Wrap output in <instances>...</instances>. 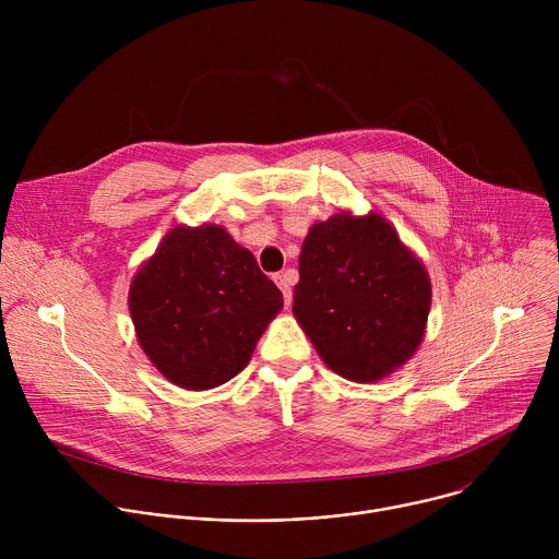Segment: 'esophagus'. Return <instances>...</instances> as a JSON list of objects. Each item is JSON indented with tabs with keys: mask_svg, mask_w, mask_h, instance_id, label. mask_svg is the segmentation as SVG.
Listing matches in <instances>:
<instances>
[{
	"mask_svg": "<svg viewBox=\"0 0 559 559\" xmlns=\"http://www.w3.org/2000/svg\"><path fill=\"white\" fill-rule=\"evenodd\" d=\"M276 285L281 287V292H283V300H285V307H289L292 305V287H294V283H296V274H294V270H287V272H283V274H276Z\"/></svg>",
	"mask_w": 559,
	"mask_h": 559,
	"instance_id": "34e87169",
	"label": "esophagus"
}]
</instances>
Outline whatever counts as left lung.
I'll list each match as a JSON object with an SVG mask.
<instances>
[{
  "label": "left lung",
  "mask_w": 559,
  "mask_h": 559,
  "mask_svg": "<svg viewBox=\"0 0 559 559\" xmlns=\"http://www.w3.org/2000/svg\"><path fill=\"white\" fill-rule=\"evenodd\" d=\"M292 311L330 369L373 382L418 349L431 307L425 265L380 216L341 212L302 241Z\"/></svg>",
  "instance_id": "left-lung-1"
}]
</instances>
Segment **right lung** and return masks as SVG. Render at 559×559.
Instances as JSON below:
<instances>
[{
	"mask_svg": "<svg viewBox=\"0 0 559 559\" xmlns=\"http://www.w3.org/2000/svg\"><path fill=\"white\" fill-rule=\"evenodd\" d=\"M136 338L170 382L201 391L241 371L281 289L218 225L175 227L130 285Z\"/></svg>",
	"mask_w": 559,
	"mask_h": 559,
	"instance_id": "obj_1",
	"label": "right lung"
}]
</instances>
